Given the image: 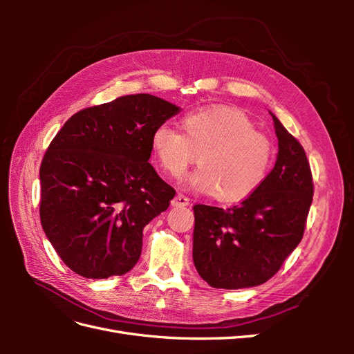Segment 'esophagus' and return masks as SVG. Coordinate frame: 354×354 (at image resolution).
Here are the masks:
<instances>
[{
  "instance_id": "esophagus-1",
  "label": "esophagus",
  "mask_w": 354,
  "mask_h": 354,
  "mask_svg": "<svg viewBox=\"0 0 354 354\" xmlns=\"http://www.w3.org/2000/svg\"><path fill=\"white\" fill-rule=\"evenodd\" d=\"M171 203H173V207H187L190 203V199L183 194H178Z\"/></svg>"
}]
</instances>
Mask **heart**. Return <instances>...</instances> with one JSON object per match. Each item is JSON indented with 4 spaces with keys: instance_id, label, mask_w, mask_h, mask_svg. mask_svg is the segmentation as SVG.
Here are the masks:
<instances>
[{
    "instance_id": "1",
    "label": "heart",
    "mask_w": 354,
    "mask_h": 354,
    "mask_svg": "<svg viewBox=\"0 0 354 354\" xmlns=\"http://www.w3.org/2000/svg\"><path fill=\"white\" fill-rule=\"evenodd\" d=\"M181 131L159 125L152 152L165 173L183 174L196 160L189 185L220 202H239L264 183L274 160L273 142L257 131L248 115L229 106H209L186 113Z\"/></svg>"
}]
</instances>
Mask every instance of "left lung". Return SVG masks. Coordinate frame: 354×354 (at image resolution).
I'll return each mask as SVG.
<instances>
[{
	"label": "left lung",
	"mask_w": 354,
	"mask_h": 354,
	"mask_svg": "<svg viewBox=\"0 0 354 354\" xmlns=\"http://www.w3.org/2000/svg\"><path fill=\"white\" fill-rule=\"evenodd\" d=\"M272 118L279 153L259 190L226 209L194 207V263L212 288L267 282L303 239L315 190L312 169L301 143Z\"/></svg>",
	"instance_id": "8db88e82"
}]
</instances>
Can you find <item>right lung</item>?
<instances>
[{
	"instance_id": "right-lung-1",
	"label": "right lung",
	"mask_w": 354,
	"mask_h": 354,
	"mask_svg": "<svg viewBox=\"0 0 354 354\" xmlns=\"http://www.w3.org/2000/svg\"><path fill=\"white\" fill-rule=\"evenodd\" d=\"M178 112L151 94L85 108L60 128L39 167V218L72 272L104 279L140 259L143 229L176 190L149 162L155 128Z\"/></svg>"
}]
</instances>
